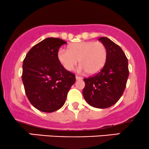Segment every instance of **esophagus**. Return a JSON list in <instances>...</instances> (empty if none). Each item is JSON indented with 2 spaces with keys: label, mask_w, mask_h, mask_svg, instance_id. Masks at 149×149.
Here are the masks:
<instances>
[{
  "label": "esophagus",
  "mask_w": 149,
  "mask_h": 149,
  "mask_svg": "<svg viewBox=\"0 0 149 149\" xmlns=\"http://www.w3.org/2000/svg\"><path fill=\"white\" fill-rule=\"evenodd\" d=\"M76 80H81L82 79V77H81V76H76Z\"/></svg>",
  "instance_id": "1"
}]
</instances>
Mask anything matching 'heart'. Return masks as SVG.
Wrapping results in <instances>:
<instances>
[{"label": "heart", "mask_w": 149, "mask_h": 149, "mask_svg": "<svg viewBox=\"0 0 149 149\" xmlns=\"http://www.w3.org/2000/svg\"><path fill=\"white\" fill-rule=\"evenodd\" d=\"M107 50L100 42H81L72 44L68 50L58 53L60 62L67 71H71L79 60L80 69L88 74H95L103 68L107 61Z\"/></svg>", "instance_id": "1"}]
</instances>
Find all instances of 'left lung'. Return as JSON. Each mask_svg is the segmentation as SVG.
Segmentation results:
<instances>
[{"instance_id": "left-lung-1", "label": "left lung", "mask_w": 149, "mask_h": 149, "mask_svg": "<svg viewBox=\"0 0 149 149\" xmlns=\"http://www.w3.org/2000/svg\"><path fill=\"white\" fill-rule=\"evenodd\" d=\"M107 50V61L95 76L84 78L83 95L86 102L96 108H107L120 100L129 77L128 59L122 48L107 37L99 39Z\"/></svg>"}]
</instances>
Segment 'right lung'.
Masks as SVG:
<instances>
[{
	"label": "right lung",
	"mask_w": 149,
	"mask_h": 149,
	"mask_svg": "<svg viewBox=\"0 0 149 149\" xmlns=\"http://www.w3.org/2000/svg\"><path fill=\"white\" fill-rule=\"evenodd\" d=\"M64 44L61 39H45L29 51L23 61L22 79L26 95L42 112L61 108L76 81L75 74L65 69L58 58V49Z\"/></svg>",
	"instance_id": "obj_1"
}]
</instances>
